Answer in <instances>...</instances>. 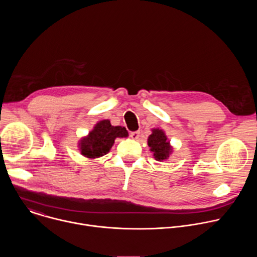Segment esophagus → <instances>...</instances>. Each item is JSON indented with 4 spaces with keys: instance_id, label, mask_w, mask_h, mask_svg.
Listing matches in <instances>:
<instances>
[{
    "instance_id": "esophagus-1",
    "label": "esophagus",
    "mask_w": 257,
    "mask_h": 257,
    "mask_svg": "<svg viewBox=\"0 0 257 257\" xmlns=\"http://www.w3.org/2000/svg\"><path fill=\"white\" fill-rule=\"evenodd\" d=\"M139 135H140V132H139V131H134V132H131V133H130L131 138L134 139V140L138 139V138H139Z\"/></svg>"
}]
</instances>
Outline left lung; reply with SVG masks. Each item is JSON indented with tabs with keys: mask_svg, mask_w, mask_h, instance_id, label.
I'll return each mask as SVG.
<instances>
[{
	"mask_svg": "<svg viewBox=\"0 0 257 257\" xmlns=\"http://www.w3.org/2000/svg\"><path fill=\"white\" fill-rule=\"evenodd\" d=\"M153 133L149 136L148 144L151 148V152L154 154V158L156 161L163 162L168 160L170 155L173 152V148L170 144L165 132L160 129H153Z\"/></svg>",
	"mask_w": 257,
	"mask_h": 257,
	"instance_id": "left-lung-1",
	"label": "left lung"
}]
</instances>
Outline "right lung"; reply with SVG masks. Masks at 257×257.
<instances>
[{"label":"right lung","mask_w":257,"mask_h":257,"mask_svg":"<svg viewBox=\"0 0 257 257\" xmlns=\"http://www.w3.org/2000/svg\"><path fill=\"white\" fill-rule=\"evenodd\" d=\"M125 127L112 126L108 120H102L95 124L87 136L80 139L78 148L82 156L88 159H97L106 155L117 137H127Z\"/></svg>","instance_id":"add662e5"}]
</instances>
